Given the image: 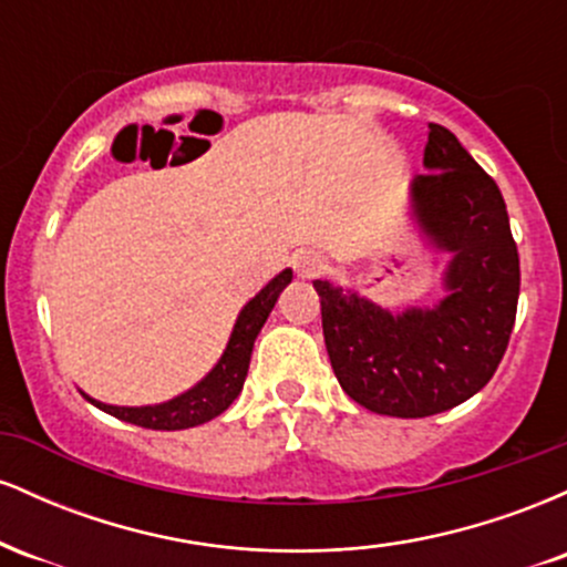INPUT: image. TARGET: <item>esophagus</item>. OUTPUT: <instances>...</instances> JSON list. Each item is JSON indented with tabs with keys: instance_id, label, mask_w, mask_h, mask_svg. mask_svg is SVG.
Listing matches in <instances>:
<instances>
[{
	"instance_id": "1",
	"label": "esophagus",
	"mask_w": 567,
	"mask_h": 567,
	"mask_svg": "<svg viewBox=\"0 0 567 567\" xmlns=\"http://www.w3.org/2000/svg\"><path fill=\"white\" fill-rule=\"evenodd\" d=\"M292 269H296L298 277L315 279V277L324 275V269H328V266H324L320 252L301 250V252H296V256H292Z\"/></svg>"
}]
</instances>
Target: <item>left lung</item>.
Wrapping results in <instances>:
<instances>
[{
	"label": "left lung",
	"instance_id": "left-lung-1",
	"mask_svg": "<svg viewBox=\"0 0 567 567\" xmlns=\"http://www.w3.org/2000/svg\"><path fill=\"white\" fill-rule=\"evenodd\" d=\"M424 167L410 184V207L426 243L451 252L445 298L392 315L315 279L338 383L394 419H424L477 394L504 357L519 298V256L496 181L442 125H429Z\"/></svg>",
	"mask_w": 567,
	"mask_h": 567
}]
</instances>
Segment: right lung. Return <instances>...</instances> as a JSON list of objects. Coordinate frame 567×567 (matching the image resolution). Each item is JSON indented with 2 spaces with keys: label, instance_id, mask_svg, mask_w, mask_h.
Returning a JSON list of instances; mask_svg holds the SVG:
<instances>
[{
  "label": "right lung",
  "instance_id": "add662e5",
  "mask_svg": "<svg viewBox=\"0 0 567 567\" xmlns=\"http://www.w3.org/2000/svg\"><path fill=\"white\" fill-rule=\"evenodd\" d=\"M292 271L285 269L271 279L266 288L258 292L256 298L245 303V309L239 311L237 322L226 343L224 354H220L218 365L202 379L197 386H192L188 392L173 396V400L159 402V405H143V408H120V405H106V402H97L93 396L84 394V400L93 402L95 408H101L103 413L114 415V419L127 421V424L143 426V429H157V432H175V429H192L205 424V421L216 419L224 413L226 408L237 400V394L243 392V383L250 368V354L252 343H256L258 333H261L264 322L269 320L271 309H275L279 292L290 285Z\"/></svg>",
  "mask_w": 567,
  "mask_h": 567
}]
</instances>
